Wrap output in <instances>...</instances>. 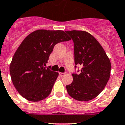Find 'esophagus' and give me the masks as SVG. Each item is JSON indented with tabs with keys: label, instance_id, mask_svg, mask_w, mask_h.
I'll use <instances>...</instances> for the list:
<instances>
[{
	"label": "esophagus",
	"instance_id": "obj_1",
	"mask_svg": "<svg viewBox=\"0 0 125 125\" xmlns=\"http://www.w3.org/2000/svg\"><path fill=\"white\" fill-rule=\"evenodd\" d=\"M65 74H66V73H62V72H60L59 73V75L61 76V77H63V76H64Z\"/></svg>",
	"mask_w": 125,
	"mask_h": 125
}]
</instances>
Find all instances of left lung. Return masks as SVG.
Segmentation results:
<instances>
[{
	"instance_id": "obj_1",
	"label": "left lung",
	"mask_w": 125,
	"mask_h": 125,
	"mask_svg": "<svg viewBox=\"0 0 125 125\" xmlns=\"http://www.w3.org/2000/svg\"><path fill=\"white\" fill-rule=\"evenodd\" d=\"M74 44V58L82 66L80 73H73V82L66 86L68 94L79 101H87L102 92L110 77V60L96 39L84 31H66Z\"/></svg>"
}]
</instances>
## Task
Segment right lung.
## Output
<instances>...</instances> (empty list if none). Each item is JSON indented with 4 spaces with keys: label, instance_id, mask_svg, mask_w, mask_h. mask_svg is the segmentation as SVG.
Wrapping results in <instances>:
<instances>
[{
    "label": "right lung",
    "instance_id": "1",
    "mask_svg": "<svg viewBox=\"0 0 125 125\" xmlns=\"http://www.w3.org/2000/svg\"><path fill=\"white\" fill-rule=\"evenodd\" d=\"M70 40L62 30H38L25 38L9 68L12 82L24 98L37 102L50 95L58 73L44 66L55 44Z\"/></svg>",
    "mask_w": 125,
    "mask_h": 125
}]
</instances>
